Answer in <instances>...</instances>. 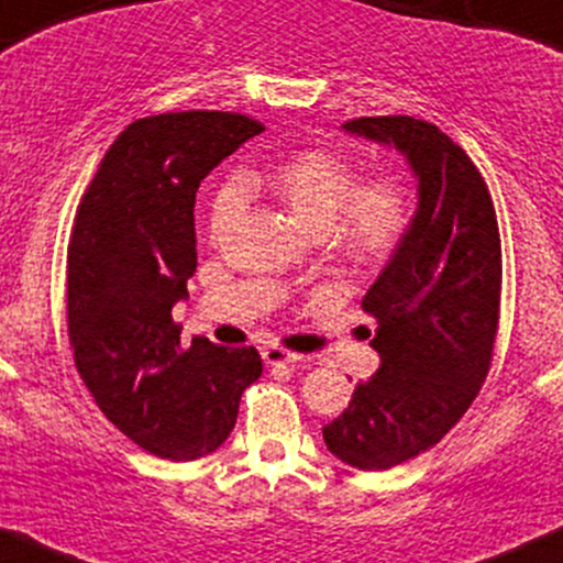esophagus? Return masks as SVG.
I'll return each mask as SVG.
<instances>
[{
  "label": "esophagus",
  "mask_w": 563,
  "mask_h": 563,
  "mask_svg": "<svg viewBox=\"0 0 563 563\" xmlns=\"http://www.w3.org/2000/svg\"><path fill=\"white\" fill-rule=\"evenodd\" d=\"M263 358H265V364H271V366H284V364H298L300 362V353H295V351H287V349H279V345H268V349H263Z\"/></svg>",
  "instance_id": "esophagus-1"
}]
</instances>
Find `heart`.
Masks as SVG:
<instances>
[{"label": "heart", "instance_id": "obj_1", "mask_svg": "<svg viewBox=\"0 0 563 563\" xmlns=\"http://www.w3.org/2000/svg\"><path fill=\"white\" fill-rule=\"evenodd\" d=\"M265 186L313 236L327 239L358 263L385 261L412 223V191L399 175L358 183V167L338 151L311 148L289 156L271 175L247 173L218 191L210 207V236L218 239L239 207V188Z\"/></svg>", "mask_w": 563, "mask_h": 563}]
</instances>
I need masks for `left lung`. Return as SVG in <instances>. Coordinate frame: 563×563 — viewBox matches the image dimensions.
<instances>
[{
	"label": "left lung",
	"mask_w": 563,
	"mask_h": 563,
	"mask_svg": "<svg viewBox=\"0 0 563 563\" xmlns=\"http://www.w3.org/2000/svg\"><path fill=\"white\" fill-rule=\"evenodd\" d=\"M343 130L394 145L418 178L407 236L362 300L380 369L324 426L334 457L388 471L439 444L482 390L500 321V231L482 173L435 124L362 117Z\"/></svg>",
	"instance_id": "left-lung-1"
}]
</instances>
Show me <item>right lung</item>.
Instances as JSON below:
<instances>
[{
    "instance_id": "add662e5",
    "label": "right lung",
    "mask_w": 563,
    "mask_h": 563,
    "mask_svg": "<svg viewBox=\"0 0 563 563\" xmlns=\"http://www.w3.org/2000/svg\"><path fill=\"white\" fill-rule=\"evenodd\" d=\"M263 130L229 111L137 119L77 207L66 279L74 364L100 412L156 457L186 463L218 450L244 388L263 375L252 345L194 338L183 349L173 321L197 271L199 183Z\"/></svg>"
}]
</instances>
